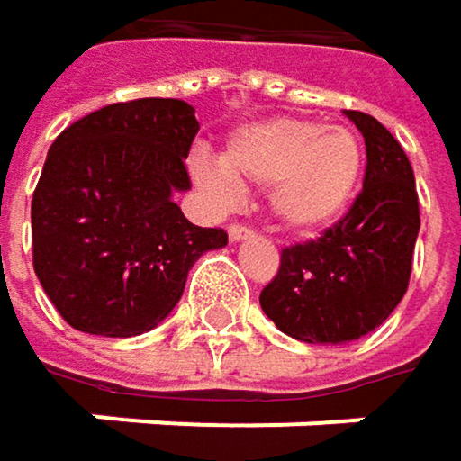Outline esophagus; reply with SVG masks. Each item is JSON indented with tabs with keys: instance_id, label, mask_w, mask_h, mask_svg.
<instances>
[{
	"instance_id": "34e87169",
	"label": "esophagus",
	"mask_w": 461,
	"mask_h": 461,
	"mask_svg": "<svg viewBox=\"0 0 461 461\" xmlns=\"http://www.w3.org/2000/svg\"><path fill=\"white\" fill-rule=\"evenodd\" d=\"M248 237H253V231L248 230V227H242V224H231L230 227L231 242H240V240H248Z\"/></svg>"
}]
</instances>
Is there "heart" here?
<instances>
[{
	"label": "heart",
	"mask_w": 461,
	"mask_h": 461,
	"mask_svg": "<svg viewBox=\"0 0 461 461\" xmlns=\"http://www.w3.org/2000/svg\"><path fill=\"white\" fill-rule=\"evenodd\" d=\"M366 149L355 131L299 117H272L231 133L221 157L194 151L189 173L216 205H231L237 184L267 186L272 219L312 234L336 224L357 194Z\"/></svg>",
	"instance_id": "heart-1"
}]
</instances>
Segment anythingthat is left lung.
I'll use <instances>...</instances> for the list:
<instances>
[{
    "instance_id": "1",
    "label": "left lung",
    "mask_w": 461,
    "mask_h": 461,
    "mask_svg": "<svg viewBox=\"0 0 461 461\" xmlns=\"http://www.w3.org/2000/svg\"><path fill=\"white\" fill-rule=\"evenodd\" d=\"M344 114L366 140L363 192L318 240L285 248L258 296L269 321L307 344H347L387 321L409 288L419 234L414 170L403 146L371 114Z\"/></svg>"
}]
</instances>
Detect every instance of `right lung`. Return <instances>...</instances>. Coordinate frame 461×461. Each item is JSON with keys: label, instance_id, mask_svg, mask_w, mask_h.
I'll use <instances>...</instances> for the list:
<instances>
[{"label": "right lung", "instance_id": "obj_1", "mask_svg": "<svg viewBox=\"0 0 461 461\" xmlns=\"http://www.w3.org/2000/svg\"><path fill=\"white\" fill-rule=\"evenodd\" d=\"M200 131L178 98L104 106L47 151L32 200L34 272L71 328L128 339L165 321L194 261L227 231L194 227L173 203Z\"/></svg>", "mask_w": 461, "mask_h": 461}]
</instances>
